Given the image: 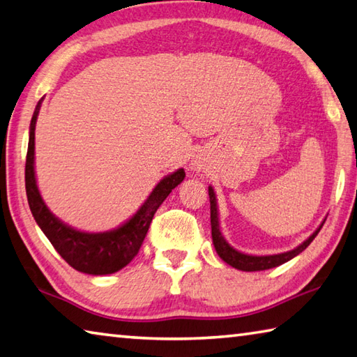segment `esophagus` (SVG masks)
Masks as SVG:
<instances>
[{"mask_svg":"<svg viewBox=\"0 0 357 357\" xmlns=\"http://www.w3.org/2000/svg\"><path fill=\"white\" fill-rule=\"evenodd\" d=\"M193 167L201 168V167H203V164H201V160H195V162H193Z\"/></svg>","mask_w":357,"mask_h":357,"instance_id":"esophagus-1","label":"esophagus"}]
</instances>
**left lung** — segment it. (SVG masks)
<instances>
[{
  "mask_svg": "<svg viewBox=\"0 0 357 357\" xmlns=\"http://www.w3.org/2000/svg\"><path fill=\"white\" fill-rule=\"evenodd\" d=\"M209 201H211V228H212V242L213 246H215L217 255L223 259V261L234 267L237 270L242 271H261V270H268L278 267V265H282L284 262L290 261L295 256L300 255L301 251H304L310 245V242L314 241L315 236L319 234V231L321 229L323 223L317 228V231L310 236L307 241H304L301 245H298L296 248L286 251V252H280V255H270V256H251V255H245V252H241L232 248V246L226 242V238L223 237L222 231H220V222H218V209H217V198H215V192H213L212 187L209 185Z\"/></svg>",
  "mask_w": 357,
  "mask_h": 357,
  "instance_id": "8db88e82",
  "label": "left lung"
}]
</instances>
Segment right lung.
Returning a JSON list of instances; mask_svg holds the SVG:
<instances>
[{
  "instance_id": "obj_1",
  "label": "right lung",
  "mask_w": 357,
  "mask_h": 357,
  "mask_svg": "<svg viewBox=\"0 0 357 357\" xmlns=\"http://www.w3.org/2000/svg\"><path fill=\"white\" fill-rule=\"evenodd\" d=\"M43 98L37 102L34 115L29 126V144L26 154V197H28L32 217L40 226L43 234L48 237L54 250L59 252L63 261L75 270L87 275H111L132 261L137 255L144 238L150 228L154 213L170 192L181 184L185 178L184 168L167 174L154 187L150 197L146 198L140 209L119 228L106 232H84L61 222L50 212L38 192L36 170H34V150H36V123L40 111Z\"/></svg>"
}]
</instances>
